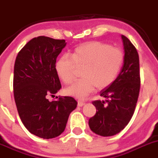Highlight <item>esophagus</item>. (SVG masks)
Returning <instances> with one entry per match:
<instances>
[{
  "label": "esophagus",
  "mask_w": 158,
  "mask_h": 158,
  "mask_svg": "<svg viewBox=\"0 0 158 158\" xmlns=\"http://www.w3.org/2000/svg\"><path fill=\"white\" fill-rule=\"evenodd\" d=\"M83 105H85V103L82 102V101H78V106H79V107H82Z\"/></svg>",
  "instance_id": "34e87169"
}]
</instances>
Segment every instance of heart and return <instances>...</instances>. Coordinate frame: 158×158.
I'll return each mask as SVG.
<instances>
[{
  "label": "heart",
  "instance_id": "heart-1",
  "mask_svg": "<svg viewBox=\"0 0 158 158\" xmlns=\"http://www.w3.org/2000/svg\"><path fill=\"white\" fill-rule=\"evenodd\" d=\"M125 54L120 48L101 42H90L79 46L72 57L61 56L55 68L60 79L71 84L76 78V69H83L82 79L68 88L69 95L84 99L97 87L102 89L112 84L123 65Z\"/></svg>",
  "mask_w": 158,
  "mask_h": 158
}]
</instances>
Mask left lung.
<instances>
[{"mask_svg":"<svg viewBox=\"0 0 158 158\" xmlns=\"http://www.w3.org/2000/svg\"><path fill=\"white\" fill-rule=\"evenodd\" d=\"M125 59L120 73L112 84L101 91L105 101H94L97 112L89 120L91 130L102 136L120 132L132 118L139 89V59L135 46L126 36H122Z\"/></svg>","mask_w":158,"mask_h":158,"instance_id":"obj_1","label":"left lung"}]
</instances>
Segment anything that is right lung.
I'll return each instance as SVG.
<instances>
[{
	"instance_id": "right-lung-1",
	"label": "right lung",
	"mask_w": 158,
	"mask_h": 158,
	"mask_svg": "<svg viewBox=\"0 0 158 158\" xmlns=\"http://www.w3.org/2000/svg\"><path fill=\"white\" fill-rule=\"evenodd\" d=\"M65 45L64 40L35 37L22 48L15 62L13 90L19 117L31 133L43 139L61 135L77 106L72 97L48 99L61 88L55 64Z\"/></svg>"
}]
</instances>
